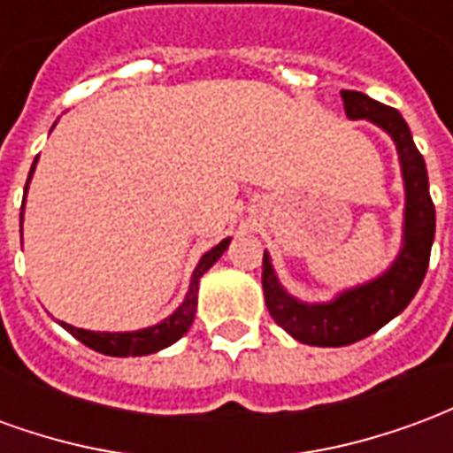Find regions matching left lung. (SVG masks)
<instances>
[{
  "label": "left lung",
  "instance_id": "obj_1",
  "mask_svg": "<svg viewBox=\"0 0 453 453\" xmlns=\"http://www.w3.org/2000/svg\"><path fill=\"white\" fill-rule=\"evenodd\" d=\"M342 102L347 119L371 120L395 142L405 181L403 247L383 274L342 291L327 303H303L288 294L272 266V257L265 252L262 288L269 315L294 340L311 347H347L373 334L403 313L427 274L429 252L434 242V203L429 196L427 167L415 148L405 119L386 104L373 102L366 94L351 89H342Z\"/></svg>",
  "mask_w": 453,
  "mask_h": 453
}]
</instances>
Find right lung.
<instances>
[{
    "instance_id": "add662e5",
    "label": "right lung",
    "mask_w": 453,
    "mask_h": 453,
    "mask_svg": "<svg viewBox=\"0 0 453 453\" xmlns=\"http://www.w3.org/2000/svg\"><path fill=\"white\" fill-rule=\"evenodd\" d=\"M35 162H38V157H35ZM35 162L31 172H28V181L34 177ZM28 181H26V188H28ZM21 220H24V213H21ZM227 245H230V237H226L223 242H218L213 250H208L206 255L198 259L196 269L191 274L187 298L162 323L152 325V327H142V330H133V333H94V330H82V327H74V325L67 323L60 325L73 337H77L82 344H87L89 349L99 351V354H109V357H145V354H152V351L165 349L169 344H174L181 334L188 333L198 305V279L206 274L211 266L216 265L220 255L227 250Z\"/></svg>"
}]
</instances>
